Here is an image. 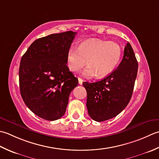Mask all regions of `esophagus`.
I'll use <instances>...</instances> for the list:
<instances>
[{
	"label": "esophagus",
	"instance_id": "34e87169",
	"mask_svg": "<svg viewBox=\"0 0 159 159\" xmlns=\"http://www.w3.org/2000/svg\"><path fill=\"white\" fill-rule=\"evenodd\" d=\"M78 82H79V84L82 85L83 82V80L82 78H80V77H78Z\"/></svg>",
	"mask_w": 159,
	"mask_h": 159
}]
</instances>
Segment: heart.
I'll use <instances>...</instances> for the list:
<instances>
[{
  "mask_svg": "<svg viewBox=\"0 0 159 159\" xmlns=\"http://www.w3.org/2000/svg\"><path fill=\"white\" fill-rule=\"evenodd\" d=\"M122 50L118 43L102 39H91L83 42L77 48L71 47L67 51L66 66L70 71L77 73L86 65L83 75L86 77L98 76L102 78L111 74L117 66Z\"/></svg>",
  "mask_w": 159,
  "mask_h": 159,
  "instance_id": "1",
  "label": "heart"
}]
</instances>
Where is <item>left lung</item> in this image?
Listing matches in <instances>:
<instances>
[{
	"label": "left lung",
	"mask_w": 159,
	"mask_h": 159,
	"mask_svg": "<svg viewBox=\"0 0 159 159\" xmlns=\"http://www.w3.org/2000/svg\"><path fill=\"white\" fill-rule=\"evenodd\" d=\"M137 70L138 61L128 43L117 69L99 82L83 83L87 93L86 107L93 120H108L127 106L133 92Z\"/></svg>",
	"instance_id": "8db88e82"
}]
</instances>
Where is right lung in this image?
<instances>
[{
    "mask_svg": "<svg viewBox=\"0 0 159 159\" xmlns=\"http://www.w3.org/2000/svg\"><path fill=\"white\" fill-rule=\"evenodd\" d=\"M76 34L69 31L39 38L21 58L22 98L34 114L46 120H57L64 115L70 93L78 84L66 61Z\"/></svg>",
    "mask_w": 159,
    "mask_h": 159,
    "instance_id": "obj_1",
    "label": "right lung"
}]
</instances>
